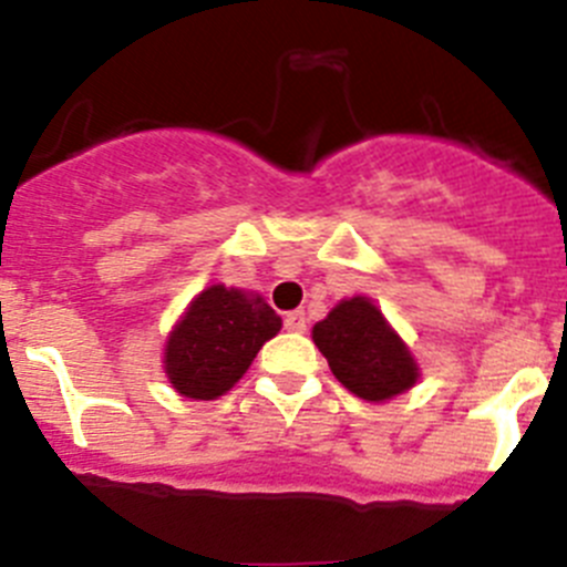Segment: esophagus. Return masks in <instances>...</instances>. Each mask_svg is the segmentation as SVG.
I'll use <instances>...</instances> for the list:
<instances>
[{
  "instance_id": "34e87169",
  "label": "esophagus",
  "mask_w": 567,
  "mask_h": 567,
  "mask_svg": "<svg viewBox=\"0 0 567 567\" xmlns=\"http://www.w3.org/2000/svg\"><path fill=\"white\" fill-rule=\"evenodd\" d=\"M284 329L295 331V334H303V331H306V315H303V311H289L287 318H284Z\"/></svg>"
}]
</instances>
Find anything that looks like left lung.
Returning <instances> with one entry per match:
<instances>
[{"label":"left lung","mask_w":567,"mask_h":567,"mask_svg":"<svg viewBox=\"0 0 567 567\" xmlns=\"http://www.w3.org/2000/svg\"><path fill=\"white\" fill-rule=\"evenodd\" d=\"M311 340L329 360L331 373L354 396L365 402H385L410 391L419 379V365L388 326L382 311L368 298L340 300L311 329Z\"/></svg>","instance_id":"1"}]
</instances>
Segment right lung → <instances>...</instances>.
Segmentation results:
<instances>
[{
	"label": "right lung",
	"instance_id": "add662e5",
	"mask_svg": "<svg viewBox=\"0 0 567 567\" xmlns=\"http://www.w3.org/2000/svg\"><path fill=\"white\" fill-rule=\"evenodd\" d=\"M278 331L280 318L261 295L213 284L190 300L165 342L168 382L188 399L225 396Z\"/></svg>",
	"mask_w": 567,
	"mask_h": 567
}]
</instances>
